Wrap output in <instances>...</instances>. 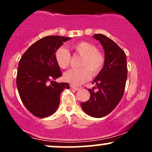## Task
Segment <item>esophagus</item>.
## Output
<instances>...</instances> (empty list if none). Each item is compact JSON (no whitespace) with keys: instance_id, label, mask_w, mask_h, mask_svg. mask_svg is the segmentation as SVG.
<instances>
[{"instance_id":"esophagus-1","label":"esophagus","mask_w":152,"mask_h":152,"mask_svg":"<svg viewBox=\"0 0 152 152\" xmlns=\"http://www.w3.org/2000/svg\"><path fill=\"white\" fill-rule=\"evenodd\" d=\"M71 89H73V90H75V91H78V90H79L80 88H78V87H76V86H74V85H71Z\"/></svg>"}]
</instances>
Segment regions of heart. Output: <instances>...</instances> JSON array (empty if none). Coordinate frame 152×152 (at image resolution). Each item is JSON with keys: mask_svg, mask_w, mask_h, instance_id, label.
<instances>
[{"mask_svg": "<svg viewBox=\"0 0 152 152\" xmlns=\"http://www.w3.org/2000/svg\"><path fill=\"white\" fill-rule=\"evenodd\" d=\"M71 48L76 53L83 56L81 66L84 67L71 69L66 71L64 78L66 82L74 86H79L89 79L91 72L93 75H97L102 71L104 65V56L97 50L95 45L86 41L75 43ZM55 60L61 69H65L70 64V53L64 47H60L55 52Z\"/></svg>", "mask_w": 152, "mask_h": 152, "instance_id": "1", "label": "heart"}]
</instances>
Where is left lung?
Masks as SVG:
<instances>
[{
	"label": "left lung",
	"instance_id": "obj_1",
	"mask_svg": "<svg viewBox=\"0 0 152 152\" xmlns=\"http://www.w3.org/2000/svg\"><path fill=\"white\" fill-rule=\"evenodd\" d=\"M102 45L104 65L96 76L93 84L97 91L88 89L90 98L81 106L86 114L96 118L106 116L114 110L123 96L127 78L126 57L124 51L111 38L103 34L93 36Z\"/></svg>",
	"mask_w": 152,
	"mask_h": 152
}]
</instances>
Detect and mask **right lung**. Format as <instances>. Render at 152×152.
Masks as SVG:
<instances>
[{"label":"right lung","mask_w":152,"mask_h":152,"mask_svg":"<svg viewBox=\"0 0 152 152\" xmlns=\"http://www.w3.org/2000/svg\"><path fill=\"white\" fill-rule=\"evenodd\" d=\"M70 39L59 36L41 38L28 48L19 61L16 77L19 96L26 109L36 117L54 114L61 94L70 88L68 83L54 81L62 75L55 60V52Z\"/></svg>","instance_id":"right-lung-1"}]
</instances>
